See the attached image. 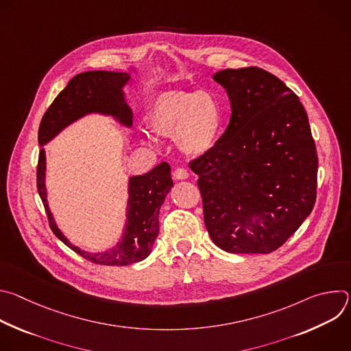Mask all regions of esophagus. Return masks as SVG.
Here are the masks:
<instances>
[{
    "mask_svg": "<svg viewBox=\"0 0 351 351\" xmlns=\"http://www.w3.org/2000/svg\"><path fill=\"white\" fill-rule=\"evenodd\" d=\"M172 175H173V179H176V180H183V179L189 178V172L184 168H176Z\"/></svg>",
    "mask_w": 351,
    "mask_h": 351,
    "instance_id": "1",
    "label": "esophagus"
}]
</instances>
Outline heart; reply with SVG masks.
<instances>
[{
    "mask_svg": "<svg viewBox=\"0 0 351 351\" xmlns=\"http://www.w3.org/2000/svg\"><path fill=\"white\" fill-rule=\"evenodd\" d=\"M145 123L158 136L175 137L183 154L199 157L219 137L222 111L218 99L206 90H169L152 99ZM145 140L149 141L148 137Z\"/></svg>",
    "mask_w": 351,
    "mask_h": 351,
    "instance_id": "obj_1",
    "label": "heart"
}]
</instances>
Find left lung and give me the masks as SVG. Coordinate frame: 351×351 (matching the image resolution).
Masks as SVG:
<instances>
[{"label":"left lung","instance_id":"left-lung-1","mask_svg":"<svg viewBox=\"0 0 351 351\" xmlns=\"http://www.w3.org/2000/svg\"><path fill=\"white\" fill-rule=\"evenodd\" d=\"M232 115L204 156L190 161L198 175L204 222L228 253L268 254L311 214L318 156L307 112L275 75L257 68L225 69Z\"/></svg>","mask_w":351,"mask_h":351}]
</instances>
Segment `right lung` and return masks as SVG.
<instances>
[{"instance_id": "obj_1", "label": "right lung", "mask_w": 351, "mask_h": 351, "mask_svg": "<svg viewBox=\"0 0 351 351\" xmlns=\"http://www.w3.org/2000/svg\"><path fill=\"white\" fill-rule=\"evenodd\" d=\"M129 79V73L107 71L76 75L45 111L38 128V144L44 145L69 123L90 112L112 115L125 126H132L133 114L125 103L122 91ZM44 179L45 153L41 147L37 164V190L48 217L49 228L75 253L93 264L114 267L138 263L152 253L154 240L160 232V208L165 195L173 186L168 162H161L144 175L130 178L125 233L122 240L106 253H87L69 243L56 225L53 214L49 213Z\"/></svg>"}]
</instances>
